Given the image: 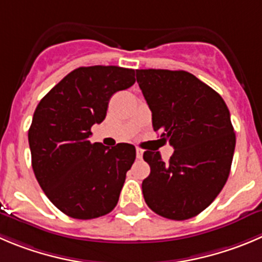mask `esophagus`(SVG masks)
Returning <instances> with one entry per match:
<instances>
[{
	"label": "esophagus",
	"instance_id": "34e87169",
	"mask_svg": "<svg viewBox=\"0 0 262 262\" xmlns=\"http://www.w3.org/2000/svg\"><path fill=\"white\" fill-rule=\"evenodd\" d=\"M143 153H144V150H143V149H140V148H136V157H138L139 159H141V158H143Z\"/></svg>",
	"mask_w": 262,
	"mask_h": 262
}]
</instances>
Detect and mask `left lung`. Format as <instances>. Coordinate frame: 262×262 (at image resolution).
I'll return each mask as SVG.
<instances>
[{
  "label": "left lung",
  "instance_id": "obj_1",
  "mask_svg": "<svg viewBox=\"0 0 262 262\" xmlns=\"http://www.w3.org/2000/svg\"><path fill=\"white\" fill-rule=\"evenodd\" d=\"M154 131L173 146L170 161L144 151L150 173L143 194L151 211L170 220L194 217L215 201L230 173L235 134L225 101L185 71L138 69Z\"/></svg>",
  "mask_w": 262,
  "mask_h": 262
}]
</instances>
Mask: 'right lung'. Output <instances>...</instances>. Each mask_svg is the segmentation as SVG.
<instances>
[{"instance_id":"1","label":"right lung","mask_w":262,"mask_h":262,"mask_svg":"<svg viewBox=\"0 0 262 262\" xmlns=\"http://www.w3.org/2000/svg\"><path fill=\"white\" fill-rule=\"evenodd\" d=\"M135 83V71L114 66L79 67L42 98L28 131L32 167L47 198L63 213L90 220L118 203L135 146L90 143L117 91Z\"/></svg>"}]
</instances>
